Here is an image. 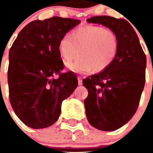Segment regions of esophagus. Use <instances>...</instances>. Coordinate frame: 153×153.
Returning a JSON list of instances; mask_svg holds the SVG:
<instances>
[{
	"label": "esophagus",
	"mask_w": 153,
	"mask_h": 153,
	"mask_svg": "<svg viewBox=\"0 0 153 153\" xmlns=\"http://www.w3.org/2000/svg\"><path fill=\"white\" fill-rule=\"evenodd\" d=\"M78 83H79V86L82 85V79L81 77H78Z\"/></svg>",
	"instance_id": "obj_1"
}]
</instances>
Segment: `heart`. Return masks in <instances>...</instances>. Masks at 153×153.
Masks as SVG:
<instances>
[{"label": "heart", "instance_id": "heart-1", "mask_svg": "<svg viewBox=\"0 0 153 153\" xmlns=\"http://www.w3.org/2000/svg\"><path fill=\"white\" fill-rule=\"evenodd\" d=\"M119 42L113 31L98 25H86L65 36L59 43V52L71 71L79 74L93 70L100 72L113 63L118 51Z\"/></svg>", "mask_w": 153, "mask_h": 153}]
</instances>
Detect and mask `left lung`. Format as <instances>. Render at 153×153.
<instances>
[{"instance_id":"8db88e82","label":"left lung","mask_w":153,"mask_h":153,"mask_svg":"<svg viewBox=\"0 0 153 153\" xmlns=\"http://www.w3.org/2000/svg\"><path fill=\"white\" fill-rule=\"evenodd\" d=\"M109 27L117 35L118 51L109 67L82 79L88 91L84 100L89 123L102 131H114L135 114L145 83L146 55L135 30L125 19L98 16L86 20Z\"/></svg>"}]
</instances>
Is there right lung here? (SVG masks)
<instances>
[{"label":"right lung","instance_id":"obj_1","mask_svg":"<svg viewBox=\"0 0 153 153\" xmlns=\"http://www.w3.org/2000/svg\"><path fill=\"white\" fill-rule=\"evenodd\" d=\"M79 20L53 16L30 22L9 50L8 83L13 110L30 128L52 126L61 105L78 86L74 72L61 73L59 43ZM57 77H56V75Z\"/></svg>","mask_w":153,"mask_h":153}]
</instances>
